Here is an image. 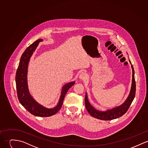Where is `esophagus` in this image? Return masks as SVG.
I'll return each mask as SVG.
<instances>
[{"label":"esophagus","mask_w":148,"mask_h":148,"mask_svg":"<svg viewBox=\"0 0 148 148\" xmlns=\"http://www.w3.org/2000/svg\"><path fill=\"white\" fill-rule=\"evenodd\" d=\"M87 75L86 73H84V72H82L79 75V79L80 80H85L87 79Z\"/></svg>","instance_id":"34e87169"}]
</instances>
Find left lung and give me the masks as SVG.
Masks as SVG:
<instances>
[{
  "label": "left lung",
  "instance_id": "8db88e82",
  "mask_svg": "<svg viewBox=\"0 0 148 148\" xmlns=\"http://www.w3.org/2000/svg\"><path fill=\"white\" fill-rule=\"evenodd\" d=\"M130 63L131 64V61L129 60ZM132 70V79L131 90L125 101L119 106H116L110 109H107L105 111H100L95 109L89 101L88 95L87 92L85 96V105L87 110L92 116L98 119L103 121H109L118 118L125 114L133 101L136 93V83L135 80V71L133 66L131 64Z\"/></svg>",
  "mask_w": 148,
  "mask_h": 148
}]
</instances>
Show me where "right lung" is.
<instances>
[{"instance_id":"right-lung-1","label":"right lung","mask_w":148,"mask_h":148,"mask_svg":"<svg viewBox=\"0 0 148 148\" xmlns=\"http://www.w3.org/2000/svg\"><path fill=\"white\" fill-rule=\"evenodd\" d=\"M42 41V39H38L28 47L23 53L16 74V83L17 96L20 103L31 114L37 116L45 117L52 116L60 110L66 92L75 82H70L62 87L58 101L53 108H48L44 106L33 97L29 92L27 84L28 65L39 43Z\"/></svg>"}]
</instances>
